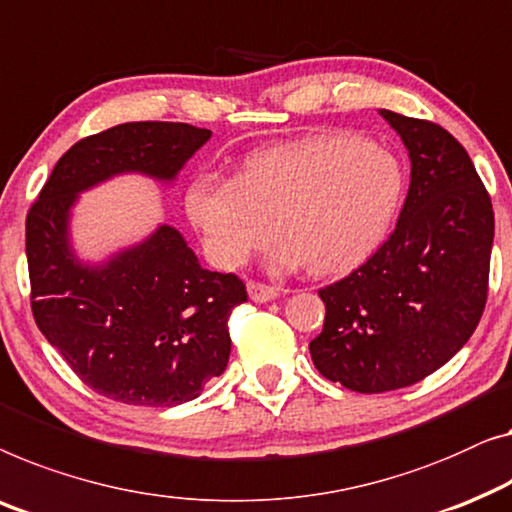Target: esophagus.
I'll return each mask as SVG.
<instances>
[{
    "mask_svg": "<svg viewBox=\"0 0 512 512\" xmlns=\"http://www.w3.org/2000/svg\"><path fill=\"white\" fill-rule=\"evenodd\" d=\"M247 291H249V298L254 302H270L279 295V288L261 284V281H249Z\"/></svg>",
    "mask_w": 512,
    "mask_h": 512,
    "instance_id": "esophagus-1",
    "label": "esophagus"
}]
</instances>
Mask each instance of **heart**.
<instances>
[{
  "instance_id": "heart-1",
  "label": "heart",
  "mask_w": 512,
  "mask_h": 512,
  "mask_svg": "<svg viewBox=\"0 0 512 512\" xmlns=\"http://www.w3.org/2000/svg\"><path fill=\"white\" fill-rule=\"evenodd\" d=\"M402 198L404 170L388 150L351 131H318L254 152L238 180L196 175L184 210L219 268L268 249L281 228L291 242L279 265L339 274L381 247Z\"/></svg>"
}]
</instances>
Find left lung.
Wrapping results in <instances>:
<instances>
[{
  "instance_id": "8db88e82",
  "label": "left lung",
  "mask_w": 512,
  "mask_h": 512,
  "mask_svg": "<svg viewBox=\"0 0 512 512\" xmlns=\"http://www.w3.org/2000/svg\"><path fill=\"white\" fill-rule=\"evenodd\" d=\"M379 113L409 150V194L383 247L318 291L325 321L309 344L325 379L367 395L422 381L469 342L494 242L490 194L464 147L439 124Z\"/></svg>"
}]
</instances>
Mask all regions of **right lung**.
<instances>
[{
  "label": "right lung",
  "instance_id": "obj_1",
  "mask_svg": "<svg viewBox=\"0 0 512 512\" xmlns=\"http://www.w3.org/2000/svg\"><path fill=\"white\" fill-rule=\"evenodd\" d=\"M182 122H127L78 140L27 214L34 321L78 379L133 406H175L201 395L231 355L228 316L247 300L235 274L205 270L177 228L157 231L101 263L71 242L83 191L117 175L173 184L210 140Z\"/></svg>",
  "mask_w": 512,
  "mask_h": 512
}]
</instances>
